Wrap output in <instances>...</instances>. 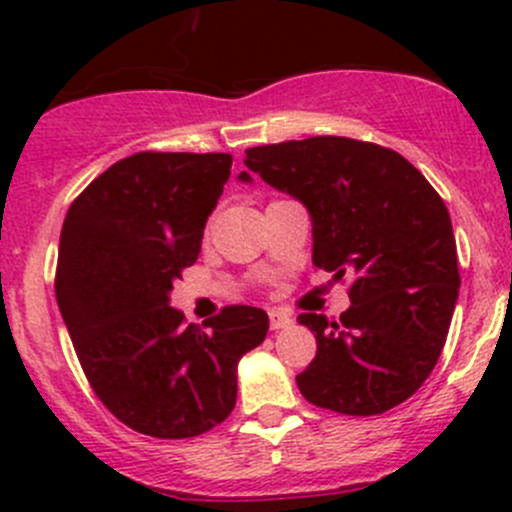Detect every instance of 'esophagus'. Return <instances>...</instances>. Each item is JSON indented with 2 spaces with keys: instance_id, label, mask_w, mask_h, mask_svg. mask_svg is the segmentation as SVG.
Masks as SVG:
<instances>
[{
  "instance_id": "obj_1",
  "label": "esophagus",
  "mask_w": 512,
  "mask_h": 512,
  "mask_svg": "<svg viewBox=\"0 0 512 512\" xmlns=\"http://www.w3.org/2000/svg\"><path fill=\"white\" fill-rule=\"evenodd\" d=\"M292 324V317L287 312H280V309H270V327L272 329H287Z\"/></svg>"
}]
</instances>
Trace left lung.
I'll list each match as a JSON object with an SVG mask.
<instances>
[{"label":"left lung","instance_id":"1","mask_svg":"<svg viewBox=\"0 0 512 512\" xmlns=\"http://www.w3.org/2000/svg\"><path fill=\"white\" fill-rule=\"evenodd\" d=\"M245 165L307 208L314 265L354 277L339 322L297 317L317 339L302 396L347 416L404 404L441 356L461 287L441 195L396 151L342 136L247 148Z\"/></svg>","mask_w":512,"mask_h":512}]
</instances>
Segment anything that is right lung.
<instances>
[{"instance_id": "add662e5", "label": "right lung", "mask_w": 512, "mask_h": 512, "mask_svg": "<svg viewBox=\"0 0 512 512\" xmlns=\"http://www.w3.org/2000/svg\"><path fill=\"white\" fill-rule=\"evenodd\" d=\"M227 153H136L66 213L56 302L86 379L133 431L190 438L235 409L237 361L270 329L265 309L225 307L205 329L170 307L223 195ZM252 183L250 173L237 175Z\"/></svg>"}]
</instances>
